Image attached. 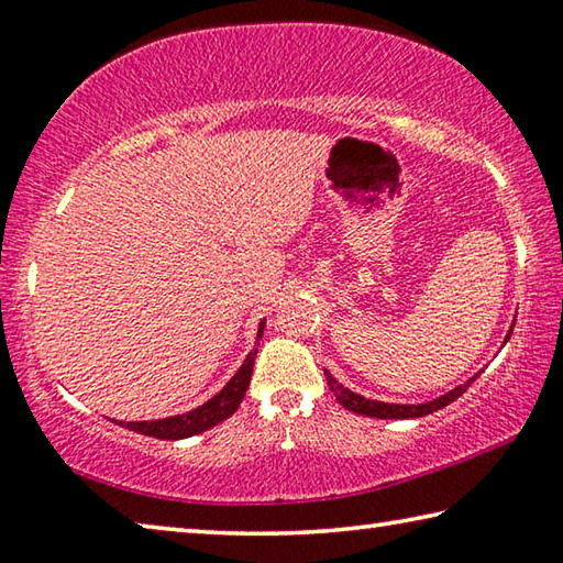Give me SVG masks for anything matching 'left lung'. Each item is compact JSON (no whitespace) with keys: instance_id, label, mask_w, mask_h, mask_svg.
I'll return each instance as SVG.
<instances>
[{"instance_id":"obj_1","label":"left lung","mask_w":563,"mask_h":563,"mask_svg":"<svg viewBox=\"0 0 563 563\" xmlns=\"http://www.w3.org/2000/svg\"><path fill=\"white\" fill-rule=\"evenodd\" d=\"M509 338H511V330L507 332V338H504V342H507ZM325 379H328L330 393L335 395L338 402L345 407V409H350V412L365 415V417H377V419H412V417L432 415V412H437V409H442V407H446L450 402H454L456 397H462L466 393V387L474 383L476 375L466 379L464 385L450 389V393H446V395L432 399V402H422V405H393V402H377V399H367V397H362L357 393H352V389H347V387H342L338 379L328 373V369H325Z\"/></svg>"}]
</instances>
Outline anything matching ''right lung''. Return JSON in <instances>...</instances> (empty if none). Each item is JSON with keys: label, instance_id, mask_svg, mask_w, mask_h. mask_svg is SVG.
<instances>
[{"label": "right lung", "instance_id": "add662e5", "mask_svg": "<svg viewBox=\"0 0 563 563\" xmlns=\"http://www.w3.org/2000/svg\"><path fill=\"white\" fill-rule=\"evenodd\" d=\"M263 328H265V320H261V325H258V340L263 338ZM255 355H258V347H253L251 352H247V357L243 360L241 369H238V373L228 379V385L221 389V393L208 399V402H203L201 407L190 409V412H186V415L151 419V422H126V424L119 422V424L126 427V430H131V432L156 437V440H186V437H194V434L211 430V427H216L218 422H223V419L231 417L238 409V405L243 402L245 389H247V385H251Z\"/></svg>", "mask_w": 563, "mask_h": 563}]
</instances>
